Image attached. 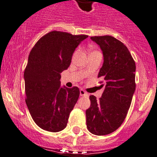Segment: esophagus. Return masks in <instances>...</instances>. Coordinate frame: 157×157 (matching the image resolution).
<instances>
[{"label": "esophagus", "mask_w": 157, "mask_h": 157, "mask_svg": "<svg viewBox=\"0 0 157 157\" xmlns=\"http://www.w3.org/2000/svg\"><path fill=\"white\" fill-rule=\"evenodd\" d=\"M80 96L83 97V96H88V94L85 92V90L83 89H81L80 90Z\"/></svg>", "instance_id": "obj_1"}]
</instances>
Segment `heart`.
<instances>
[{"mask_svg": "<svg viewBox=\"0 0 157 157\" xmlns=\"http://www.w3.org/2000/svg\"><path fill=\"white\" fill-rule=\"evenodd\" d=\"M94 51H91V52H94ZM91 52H90V53H91Z\"/></svg>", "mask_w": 157, "mask_h": 157, "instance_id": "obj_1", "label": "heart"}]
</instances>
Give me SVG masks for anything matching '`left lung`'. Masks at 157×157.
I'll return each mask as SVG.
<instances>
[{
	"instance_id": "8db88e82",
	"label": "left lung",
	"mask_w": 157,
	"mask_h": 157,
	"mask_svg": "<svg viewBox=\"0 0 157 157\" xmlns=\"http://www.w3.org/2000/svg\"><path fill=\"white\" fill-rule=\"evenodd\" d=\"M90 39L102 50L103 63L98 78L103 77L106 86L99 100L90 96L86 124L93 135H106L119 128L126 117L136 86V67L127 47L114 37L93 36Z\"/></svg>"
}]
</instances>
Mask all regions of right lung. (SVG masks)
<instances>
[{"label": "right lung", "mask_w": 157, "mask_h": 157, "mask_svg": "<svg viewBox=\"0 0 157 157\" xmlns=\"http://www.w3.org/2000/svg\"><path fill=\"white\" fill-rule=\"evenodd\" d=\"M86 35L53 31L41 37L31 51L24 71L26 103L34 122L48 132L67 127L79 97L78 87L60 86V73L68 69L75 48Z\"/></svg>", "instance_id": "1"}]
</instances>
